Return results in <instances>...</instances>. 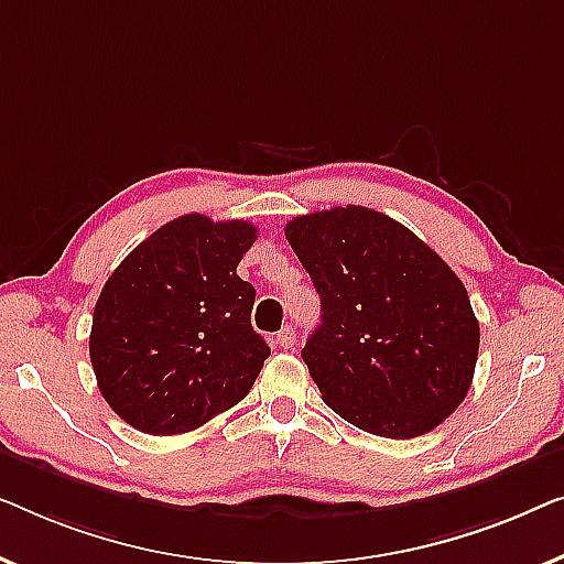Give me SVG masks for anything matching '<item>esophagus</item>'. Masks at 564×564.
I'll return each mask as SVG.
<instances>
[{
  "label": "esophagus",
  "instance_id": "1",
  "mask_svg": "<svg viewBox=\"0 0 564 564\" xmlns=\"http://www.w3.org/2000/svg\"><path fill=\"white\" fill-rule=\"evenodd\" d=\"M279 345L283 350H289V347L296 345V329H293L291 324H285V327L279 332Z\"/></svg>",
  "mask_w": 564,
  "mask_h": 564
}]
</instances>
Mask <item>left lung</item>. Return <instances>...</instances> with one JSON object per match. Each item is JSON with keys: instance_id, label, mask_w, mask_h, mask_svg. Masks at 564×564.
Wrapping results in <instances>:
<instances>
[{"instance_id": "1", "label": "left lung", "mask_w": 564, "mask_h": 564, "mask_svg": "<svg viewBox=\"0 0 564 564\" xmlns=\"http://www.w3.org/2000/svg\"><path fill=\"white\" fill-rule=\"evenodd\" d=\"M322 296L301 350L327 406L362 432H432L470 391L480 327L463 281L386 214L335 206L285 225Z\"/></svg>"}]
</instances>
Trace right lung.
Listing matches in <instances>:
<instances>
[{
	"instance_id": "right-lung-1",
	"label": "right lung",
	"mask_w": 564,
	"mask_h": 564,
	"mask_svg": "<svg viewBox=\"0 0 564 564\" xmlns=\"http://www.w3.org/2000/svg\"><path fill=\"white\" fill-rule=\"evenodd\" d=\"M256 237L250 221L184 214L109 275L89 355L105 401L134 430H199L256 383L271 347L250 324L256 289L237 275Z\"/></svg>"
}]
</instances>
